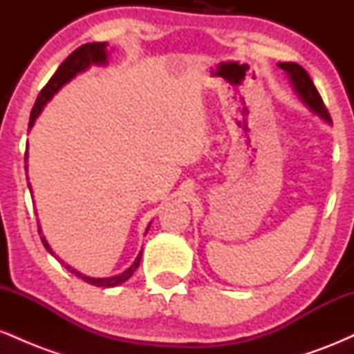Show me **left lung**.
Instances as JSON below:
<instances>
[{
  "label": "left lung",
  "instance_id": "1",
  "mask_svg": "<svg viewBox=\"0 0 354 354\" xmlns=\"http://www.w3.org/2000/svg\"><path fill=\"white\" fill-rule=\"evenodd\" d=\"M278 66L288 75V78L291 81V86H293L298 98L303 101L304 106H308L311 113H315L316 116L321 118V120L326 121L328 124H331L330 113H328L323 100H321L318 89L313 84L310 75L304 71V68L299 66L298 63H278Z\"/></svg>",
  "mask_w": 354,
  "mask_h": 354
}]
</instances>
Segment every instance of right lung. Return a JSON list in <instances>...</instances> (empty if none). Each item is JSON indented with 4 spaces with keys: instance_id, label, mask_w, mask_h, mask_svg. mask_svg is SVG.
I'll return each instance as SVG.
<instances>
[{
    "instance_id": "obj_1",
    "label": "right lung",
    "mask_w": 354,
    "mask_h": 354,
    "mask_svg": "<svg viewBox=\"0 0 354 354\" xmlns=\"http://www.w3.org/2000/svg\"><path fill=\"white\" fill-rule=\"evenodd\" d=\"M108 43H86L83 44V46H80L78 50H75L71 53L70 56H68L66 59L63 61V63L59 64V68L56 70L55 75L51 76L50 81L46 83V86H44L41 91H39L38 98H36V103L33 109H31V116H30V123H28V128H33L35 126V121L36 118L41 115L43 108L46 106V103L50 101L53 96L56 95V93L59 91L61 88L64 86L66 83H70V81L75 78L76 75H80V73L86 71L91 64H98V66H104V64L108 63ZM24 161H28V151H26V156H24ZM28 171V165L24 166ZM28 188L31 191V183H28ZM149 226H151V223L148 225V228H146V233H148ZM38 233L41 234V243L46 248V251L53 256L55 254V251L51 250V246L48 245L46 238H44L43 231H41V226L38 225ZM145 233V234H146ZM141 254H143V251H140V254L136 256L135 263H133L131 266L128 268V270L123 271L121 274H116V276H111V278H91V276H86L83 273H80V271H76L75 268H71L70 265H66V263L63 261V259H59V256H56V259H58L59 263H63L64 268H66L70 273H73L75 276H78V278L83 279V281H86L89 284H93V286H100V288H113V286H118V284L124 283L126 279L131 278V274L135 273L136 268L140 266V261H141Z\"/></svg>"
}]
</instances>
